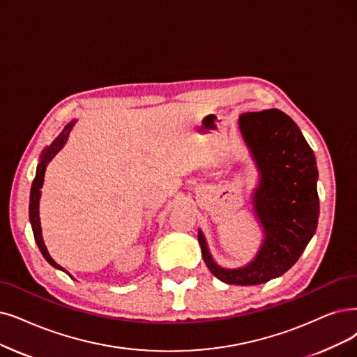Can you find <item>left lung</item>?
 <instances>
[{"label":"left lung","mask_w":357,"mask_h":357,"mask_svg":"<svg viewBox=\"0 0 357 357\" xmlns=\"http://www.w3.org/2000/svg\"><path fill=\"white\" fill-rule=\"evenodd\" d=\"M238 129L259 173L252 205L264 233L262 245L245 266L224 268L212 258L202 230L197 240L208 269L218 280L256 286L287 273L315 234L318 168L301 129L280 109L241 114Z\"/></svg>","instance_id":"obj_1"}]
</instances>
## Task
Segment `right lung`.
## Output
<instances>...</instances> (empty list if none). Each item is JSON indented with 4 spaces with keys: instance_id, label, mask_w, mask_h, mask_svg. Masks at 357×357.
I'll list each match as a JSON object with an SVG mask.
<instances>
[{
    "instance_id": "1",
    "label": "right lung",
    "mask_w": 357,
    "mask_h": 357,
    "mask_svg": "<svg viewBox=\"0 0 357 357\" xmlns=\"http://www.w3.org/2000/svg\"><path fill=\"white\" fill-rule=\"evenodd\" d=\"M75 123H76L75 120L70 121V123L64 127V130L54 139L52 144H51L50 146H47L44 151H42V153H40V156H39V164H38V167H36V176H35V180H33V183H32V189H31V204H29V221H31V224H32V230H33L35 241H36V245H38L40 253L44 255V258L47 259V262H48L50 265H52L54 268L60 269V271H64L66 274H68L67 271H66L63 266H60L59 264H56V262L51 258L48 250H47V246H45V243H44V238H42V228H40V220H39V199H40L42 184H44V177H45L47 165L52 161L54 156H55L56 153H59V152L63 149V146L66 145V142H67V139H68V135H70L71 129H73ZM68 275H70V274H68ZM70 277H71V275H70ZM71 278H73V277H71Z\"/></svg>"
}]
</instances>
